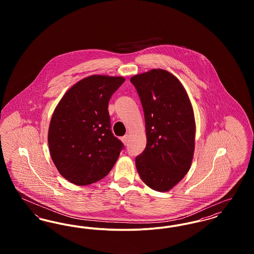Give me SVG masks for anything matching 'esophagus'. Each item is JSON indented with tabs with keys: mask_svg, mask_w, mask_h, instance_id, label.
Segmentation results:
<instances>
[{
	"mask_svg": "<svg viewBox=\"0 0 254 254\" xmlns=\"http://www.w3.org/2000/svg\"><path fill=\"white\" fill-rule=\"evenodd\" d=\"M128 138H129V137H128V135H127V134L122 137V141H123V143H124L125 145H127V143H128Z\"/></svg>",
	"mask_w": 254,
	"mask_h": 254,
	"instance_id": "34e87169",
	"label": "esophagus"
}]
</instances>
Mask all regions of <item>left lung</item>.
I'll return each instance as SVG.
<instances>
[{"mask_svg":"<svg viewBox=\"0 0 254 254\" xmlns=\"http://www.w3.org/2000/svg\"><path fill=\"white\" fill-rule=\"evenodd\" d=\"M145 113L146 146L135 159L147 187L168 191L190 169L195 120L190 98L180 81L164 69L131 77Z\"/></svg>","mask_w":254,"mask_h":254,"instance_id":"obj_1","label":"left lung"}]
</instances>
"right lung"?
I'll use <instances>...</instances> for the list:
<instances>
[{"label":"right lung","instance_id":"1","mask_svg":"<svg viewBox=\"0 0 254 254\" xmlns=\"http://www.w3.org/2000/svg\"><path fill=\"white\" fill-rule=\"evenodd\" d=\"M123 77L92 75L71 86L53 112L50 156L61 175L78 186L106 177L124 144L110 127L109 102Z\"/></svg>","mask_w":254,"mask_h":254}]
</instances>
